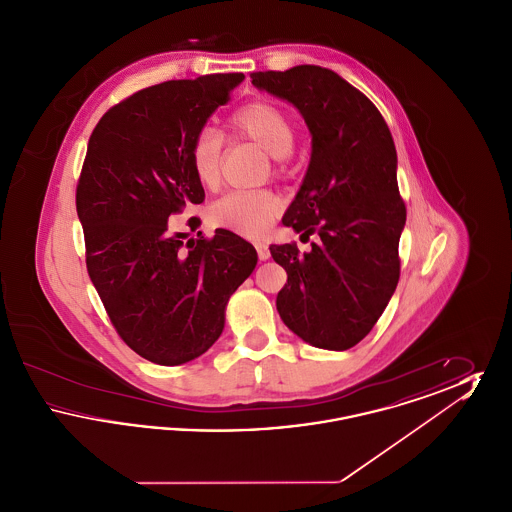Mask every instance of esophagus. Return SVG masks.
Wrapping results in <instances>:
<instances>
[{
	"mask_svg": "<svg viewBox=\"0 0 512 512\" xmlns=\"http://www.w3.org/2000/svg\"><path fill=\"white\" fill-rule=\"evenodd\" d=\"M255 249H257V255H259L261 261H267L268 257H270V249H268V245L265 242H255Z\"/></svg>",
	"mask_w": 512,
	"mask_h": 512,
	"instance_id": "1",
	"label": "esophagus"
}]
</instances>
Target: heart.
Listing matches in <instances>:
<instances>
[{"instance_id":"heart-1","label":"heart","mask_w":512,"mask_h":512,"mask_svg":"<svg viewBox=\"0 0 512 512\" xmlns=\"http://www.w3.org/2000/svg\"><path fill=\"white\" fill-rule=\"evenodd\" d=\"M236 136L247 138L282 161L292 151L295 132L290 117L268 101H251L240 107L228 122ZM190 165L203 188H217L222 165V136L213 128H201L190 146ZM282 213V199L268 190H234L222 195L211 207L209 217L222 228L245 238H259Z\"/></svg>"}]
</instances>
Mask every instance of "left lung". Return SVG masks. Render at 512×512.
Here are the masks:
<instances>
[{
    "label": "left lung",
    "mask_w": 512,
    "mask_h": 512,
    "mask_svg": "<svg viewBox=\"0 0 512 512\" xmlns=\"http://www.w3.org/2000/svg\"><path fill=\"white\" fill-rule=\"evenodd\" d=\"M251 82L292 103L311 132V161L282 222L318 240L307 253L270 245L288 272L276 309L301 340L345 351L372 330L399 282L407 209L390 128L365 94L330 69L297 65L253 73Z\"/></svg>",
    "instance_id": "1"
}]
</instances>
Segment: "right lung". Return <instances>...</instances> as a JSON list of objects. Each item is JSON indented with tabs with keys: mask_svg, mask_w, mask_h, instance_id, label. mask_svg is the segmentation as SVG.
Returning <instances> with one entry per match:
<instances>
[{
	"mask_svg": "<svg viewBox=\"0 0 512 512\" xmlns=\"http://www.w3.org/2000/svg\"><path fill=\"white\" fill-rule=\"evenodd\" d=\"M242 73L169 80L111 107L94 128L76 186L86 267L124 343L155 365H184L224 330L230 295L257 251L230 230L172 234L169 219L205 199L190 146Z\"/></svg>",
	"mask_w": 512,
	"mask_h": 512,
	"instance_id": "1",
	"label": "right lung"
}]
</instances>
